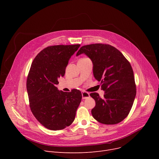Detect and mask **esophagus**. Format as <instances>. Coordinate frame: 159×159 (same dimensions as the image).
<instances>
[{"label": "esophagus", "instance_id": "obj_1", "mask_svg": "<svg viewBox=\"0 0 159 159\" xmlns=\"http://www.w3.org/2000/svg\"><path fill=\"white\" fill-rule=\"evenodd\" d=\"M82 99H86L89 97V93H88L87 92H84V91H82Z\"/></svg>", "mask_w": 159, "mask_h": 159}]
</instances>
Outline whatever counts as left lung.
<instances>
[{"label": "left lung", "mask_w": 159, "mask_h": 159, "mask_svg": "<svg viewBox=\"0 0 159 159\" xmlns=\"http://www.w3.org/2000/svg\"><path fill=\"white\" fill-rule=\"evenodd\" d=\"M83 53L92 61L94 77L104 91L103 98L97 93L90 94L96 103L91 110L93 118L104 124L120 122L129 114L136 96L130 63L117 49L108 44L84 46L76 55Z\"/></svg>", "instance_id": "left-lung-1"}]
</instances>
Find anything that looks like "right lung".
Returning a JSON list of instances; mask_svg holds the SVG:
<instances>
[{
    "mask_svg": "<svg viewBox=\"0 0 159 159\" xmlns=\"http://www.w3.org/2000/svg\"><path fill=\"white\" fill-rule=\"evenodd\" d=\"M80 44L57 45L44 49L33 60L26 88L31 112L37 120L51 130L69 126L81 102L79 90L59 91L58 79L64 77L71 57Z\"/></svg>",
    "mask_w": 159,
    "mask_h": 159,
    "instance_id": "obj_1",
    "label": "right lung"
}]
</instances>
